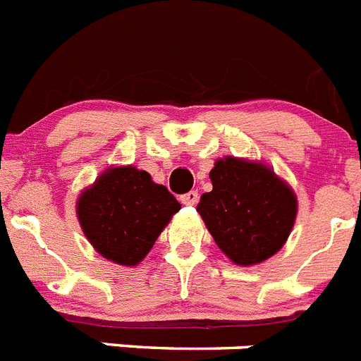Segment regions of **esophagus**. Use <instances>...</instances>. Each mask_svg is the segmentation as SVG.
Listing matches in <instances>:
<instances>
[{
	"mask_svg": "<svg viewBox=\"0 0 361 361\" xmlns=\"http://www.w3.org/2000/svg\"><path fill=\"white\" fill-rule=\"evenodd\" d=\"M178 201L183 202V204H186V206L197 204V201H199V192L192 190V192H188V193H184V195L178 197Z\"/></svg>",
	"mask_w": 361,
	"mask_h": 361,
	"instance_id": "34e87169",
	"label": "esophagus"
}]
</instances>
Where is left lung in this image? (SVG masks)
<instances>
[{"label": "left lung", "instance_id": "obj_1", "mask_svg": "<svg viewBox=\"0 0 361 361\" xmlns=\"http://www.w3.org/2000/svg\"><path fill=\"white\" fill-rule=\"evenodd\" d=\"M210 178L197 212L219 248L243 267L272 257L294 226V192L267 166L233 157L217 160Z\"/></svg>", "mask_w": 361, "mask_h": 361}]
</instances>
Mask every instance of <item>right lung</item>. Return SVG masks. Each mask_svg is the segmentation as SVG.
<instances>
[{
	"label": "right lung",
	"mask_w": 361,
	"mask_h": 361,
	"mask_svg": "<svg viewBox=\"0 0 361 361\" xmlns=\"http://www.w3.org/2000/svg\"><path fill=\"white\" fill-rule=\"evenodd\" d=\"M180 210L168 188L133 166L111 168L78 199V221L97 252L113 263L135 267Z\"/></svg>",
	"instance_id": "right-lung-1"
}]
</instances>
